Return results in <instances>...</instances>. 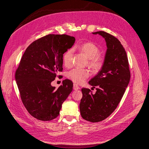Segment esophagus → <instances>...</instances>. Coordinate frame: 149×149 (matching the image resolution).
Returning a JSON list of instances; mask_svg holds the SVG:
<instances>
[{"label":"esophagus","mask_w":149,"mask_h":149,"mask_svg":"<svg viewBox=\"0 0 149 149\" xmlns=\"http://www.w3.org/2000/svg\"><path fill=\"white\" fill-rule=\"evenodd\" d=\"M73 88H74V90H78L80 89V87H79L77 85L74 84V85H73Z\"/></svg>","instance_id":"1"}]
</instances>
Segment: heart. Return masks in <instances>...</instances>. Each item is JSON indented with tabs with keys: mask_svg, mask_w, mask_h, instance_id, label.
<instances>
[{
	"mask_svg": "<svg viewBox=\"0 0 149 149\" xmlns=\"http://www.w3.org/2000/svg\"><path fill=\"white\" fill-rule=\"evenodd\" d=\"M84 52L86 57L89 59L88 64L94 70L100 69L103 64V58L99 54L100 49L95 43L92 42H85L75 47ZM73 50L68 49L63 56V62L65 66H70L72 63ZM90 71L87 69L76 68L70 70L68 73V77L74 83L80 84L84 82L90 76Z\"/></svg>",
	"mask_w": 149,
	"mask_h": 149,
	"instance_id": "heart-1",
	"label": "heart"
}]
</instances>
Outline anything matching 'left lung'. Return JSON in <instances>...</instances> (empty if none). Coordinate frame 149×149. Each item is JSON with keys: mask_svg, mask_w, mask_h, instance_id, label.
<instances>
[{"mask_svg": "<svg viewBox=\"0 0 149 149\" xmlns=\"http://www.w3.org/2000/svg\"><path fill=\"white\" fill-rule=\"evenodd\" d=\"M92 34L105 39L107 50L101 70L88 82L93 88L97 87L95 94L90 89H81L80 111L84 120L95 123L106 119L117 108L131 75L127 55L117 38L104 31Z\"/></svg>", "mask_w": 149, "mask_h": 149, "instance_id": "8db88e82", "label": "left lung"}]
</instances>
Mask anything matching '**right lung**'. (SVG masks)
<instances>
[{"label": "right lung", "mask_w": 149, "mask_h": 149, "mask_svg": "<svg viewBox=\"0 0 149 149\" xmlns=\"http://www.w3.org/2000/svg\"><path fill=\"white\" fill-rule=\"evenodd\" d=\"M74 37L49 34L33 42L22 56L15 73L22 102L34 118H56L63 102L73 89L72 81H63L58 89L51 85L63 70V54L74 45Z\"/></svg>", "instance_id": "obj_1"}]
</instances>
